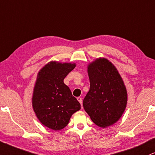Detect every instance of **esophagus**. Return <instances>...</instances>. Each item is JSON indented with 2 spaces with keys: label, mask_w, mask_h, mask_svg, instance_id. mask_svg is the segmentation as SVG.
Here are the masks:
<instances>
[{
  "label": "esophagus",
  "mask_w": 155,
  "mask_h": 155,
  "mask_svg": "<svg viewBox=\"0 0 155 155\" xmlns=\"http://www.w3.org/2000/svg\"><path fill=\"white\" fill-rule=\"evenodd\" d=\"M77 100L79 101V102L81 104V105H82V99H81V97H78L77 98Z\"/></svg>",
  "instance_id": "obj_1"
}]
</instances>
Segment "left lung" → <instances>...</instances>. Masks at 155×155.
Segmentation results:
<instances>
[{
  "label": "left lung",
  "instance_id": "left-lung-1",
  "mask_svg": "<svg viewBox=\"0 0 155 155\" xmlns=\"http://www.w3.org/2000/svg\"><path fill=\"white\" fill-rule=\"evenodd\" d=\"M87 68L90 89L84 108L95 124L105 128L122 116L127 103L126 87L117 68L107 58H97Z\"/></svg>",
  "mask_w": 155,
  "mask_h": 155
}]
</instances>
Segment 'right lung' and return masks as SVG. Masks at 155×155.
<instances>
[{
	"label": "right lung",
	"mask_w": 155,
	"mask_h": 155,
	"mask_svg": "<svg viewBox=\"0 0 155 155\" xmlns=\"http://www.w3.org/2000/svg\"><path fill=\"white\" fill-rule=\"evenodd\" d=\"M76 64L51 61L39 71L35 84L32 105L38 120L53 130L64 129L81 104L72 95L64 79Z\"/></svg>",
	"instance_id": "obj_1"
}]
</instances>
